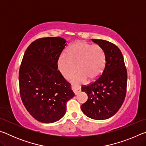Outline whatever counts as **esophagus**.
<instances>
[{"instance_id": "obj_1", "label": "esophagus", "mask_w": 146, "mask_h": 146, "mask_svg": "<svg viewBox=\"0 0 146 146\" xmlns=\"http://www.w3.org/2000/svg\"><path fill=\"white\" fill-rule=\"evenodd\" d=\"M72 89H73V90L74 93H75V95H78V94L80 93V91H81V89L78 86L72 85Z\"/></svg>"}]
</instances>
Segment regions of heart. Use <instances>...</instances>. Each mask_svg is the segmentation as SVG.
<instances>
[{
	"instance_id": "heart-1",
	"label": "heart",
	"mask_w": 146,
	"mask_h": 146,
	"mask_svg": "<svg viewBox=\"0 0 146 146\" xmlns=\"http://www.w3.org/2000/svg\"><path fill=\"white\" fill-rule=\"evenodd\" d=\"M106 63V54L100 46L93 45L85 41H77L69 47L66 53L60 55L57 67L64 78H69L77 70L73 77L75 82H84L87 78L95 80L100 77Z\"/></svg>"
}]
</instances>
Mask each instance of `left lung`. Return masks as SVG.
I'll list each match as a JSON object with an SVG mask.
<instances>
[{
  "label": "left lung",
  "mask_w": 146,
  "mask_h": 146,
  "mask_svg": "<svg viewBox=\"0 0 146 146\" xmlns=\"http://www.w3.org/2000/svg\"><path fill=\"white\" fill-rule=\"evenodd\" d=\"M104 51L106 63L102 75L95 82L83 86L88 99L81 106L84 114L95 120L111 117L122 106L126 95L127 74L122 53L110 42L91 39Z\"/></svg>",
  "instance_id": "left-lung-1"
}]
</instances>
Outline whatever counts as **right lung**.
Listing matches in <instances>:
<instances>
[{"label":"right lung","mask_w":146,"mask_h":146,"mask_svg":"<svg viewBox=\"0 0 146 146\" xmlns=\"http://www.w3.org/2000/svg\"><path fill=\"white\" fill-rule=\"evenodd\" d=\"M66 42L61 37L38 38L28 46L22 60L20 95L27 111L38 122L60 120L66 113V103L75 96L57 67Z\"/></svg>","instance_id":"obj_1"}]
</instances>
